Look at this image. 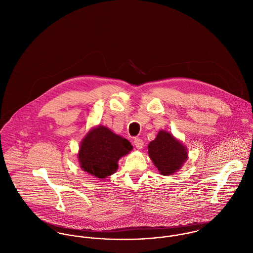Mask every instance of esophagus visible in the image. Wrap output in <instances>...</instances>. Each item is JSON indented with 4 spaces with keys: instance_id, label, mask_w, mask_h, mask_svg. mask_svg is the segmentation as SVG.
<instances>
[{
    "instance_id": "34e87169",
    "label": "esophagus",
    "mask_w": 253,
    "mask_h": 253,
    "mask_svg": "<svg viewBox=\"0 0 253 253\" xmlns=\"http://www.w3.org/2000/svg\"><path fill=\"white\" fill-rule=\"evenodd\" d=\"M133 144L137 148V149H142L143 146H144V142L142 139L140 138H135L134 141H133Z\"/></svg>"
}]
</instances>
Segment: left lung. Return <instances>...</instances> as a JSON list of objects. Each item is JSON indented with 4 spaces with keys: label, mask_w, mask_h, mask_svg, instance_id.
I'll list each match as a JSON object with an SVG mask.
<instances>
[{
    "label": "left lung",
    "mask_w": 253,
    "mask_h": 253,
    "mask_svg": "<svg viewBox=\"0 0 253 253\" xmlns=\"http://www.w3.org/2000/svg\"><path fill=\"white\" fill-rule=\"evenodd\" d=\"M148 155L162 175L179 171L188 159L187 147L168 130H160L148 145Z\"/></svg>",
    "instance_id": "8db88e82"
}]
</instances>
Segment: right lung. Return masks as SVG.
Wrapping results in <instances>:
<instances>
[{"mask_svg":"<svg viewBox=\"0 0 253 253\" xmlns=\"http://www.w3.org/2000/svg\"><path fill=\"white\" fill-rule=\"evenodd\" d=\"M132 148L127 139L98 125L91 127L82 140L78 162L84 171L104 179L117 171L119 160L129 154Z\"/></svg>","mask_w":253,"mask_h":253,"instance_id":"obj_1","label":"right lung"}]
</instances>
